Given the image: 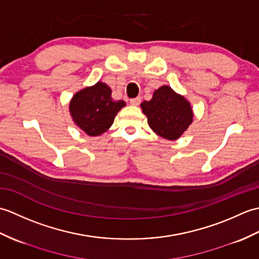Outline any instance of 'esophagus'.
Listing matches in <instances>:
<instances>
[{
    "instance_id": "34e87169",
    "label": "esophagus",
    "mask_w": 259,
    "mask_h": 259,
    "mask_svg": "<svg viewBox=\"0 0 259 259\" xmlns=\"http://www.w3.org/2000/svg\"><path fill=\"white\" fill-rule=\"evenodd\" d=\"M140 102H141V98H135L130 100V103L133 104V106H139Z\"/></svg>"
}]
</instances>
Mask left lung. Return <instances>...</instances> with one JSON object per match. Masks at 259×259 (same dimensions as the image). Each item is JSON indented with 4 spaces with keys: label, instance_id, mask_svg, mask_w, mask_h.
Wrapping results in <instances>:
<instances>
[{
    "label": "left lung",
    "instance_id": "8db88e82",
    "mask_svg": "<svg viewBox=\"0 0 259 259\" xmlns=\"http://www.w3.org/2000/svg\"><path fill=\"white\" fill-rule=\"evenodd\" d=\"M151 130L163 139H179L194 121V111L187 99L169 85H161L153 92L151 100L141 104Z\"/></svg>",
    "mask_w": 259,
    "mask_h": 259
}]
</instances>
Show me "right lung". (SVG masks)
Instances as JSON below:
<instances>
[{
    "label": "right lung",
    "mask_w": 259,
    "mask_h": 259,
    "mask_svg": "<svg viewBox=\"0 0 259 259\" xmlns=\"http://www.w3.org/2000/svg\"><path fill=\"white\" fill-rule=\"evenodd\" d=\"M111 89L99 81L75 92L69 103V111L74 124L91 137L107 133L112 125L115 115L125 107L123 100L115 101Z\"/></svg>",
    "instance_id": "1"
}]
</instances>
